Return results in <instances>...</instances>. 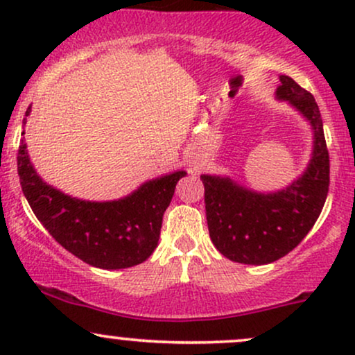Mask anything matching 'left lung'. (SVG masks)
<instances>
[{
    "mask_svg": "<svg viewBox=\"0 0 355 355\" xmlns=\"http://www.w3.org/2000/svg\"><path fill=\"white\" fill-rule=\"evenodd\" d=\"M275 98L288 101L312 126L313 148L305 172L268 193L229 177H200L211 242L227 259L247 266H266L294 250L319 218L329 191V152L315 98L285 75Z\"/></svg>",
    "mask_w": 355,
    "mask_h": 355,
    "instance_id": "obj_1",
    "label": "left lung"
}]
</instances>
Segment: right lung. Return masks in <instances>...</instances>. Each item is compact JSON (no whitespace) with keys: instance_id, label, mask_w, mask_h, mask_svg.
Instances as JSON below:
<instances>
[{"instance_id":"1","label":"right lung","mask_w":355,"mask_h":355,"mask_svg":"<svg viewBox=\"0 0 355 355\" xmlns=\"http://www.w3.org/2000/svg\"><path fill=\"white\" fill-rule=\"evenodd\" d=\"M30 112L31 107L26 116ZM18 175L36 218L61 247L89 266L116 270L138 266L153 254L166 207L177 182L187 172L178 170L153 178L118 200H80L43 182L23 140L18 150Z\"/></svg>"}]
</instances>
